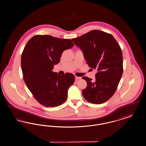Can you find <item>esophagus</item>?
I'll use <instances>...</instances> for the list:
<instances>
[{
  "label": "esophagus",
  "instance_id": "obj_1",
  "mask_svg": "<svg viewBox=\"0 0 146 146\" xmlns=\"http://www.w3.org/2000/svg\"><path fill=\"white\" fill-rule=\"evenodd\" d=\"M75 79H76V80H79L81 79V77H79V76H75Z\"/></svg>",
  "mask_w": 146,
  "mask_h": 146
}]
</instances>
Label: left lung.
I'll list each match as a JSON object with an SVG mask.
<instances>
[{
	"instance_id": "8db88e82",
	"label": "left lung",
	"mask_w": 146,
	"mask_h": 146,
	"mask_svg": "<svg viewBox=\"0 0 146 146\" xmlns=\"http://www.w3.org/2000/svg\"><path fill=\"white\" fill-rule=\"evenodd\" d=\"M80 48L89 66L97 70L96 79L86 76L87 87L82 94L87 101L102 104L115 94L123 74L121 49L112 35L98 30L72 39Z\"/></svg>"
}]
</instances>
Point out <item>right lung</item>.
<instances>
[{
  "instance_id": "1",
  "label": "right lung",
  "mask_w": 146,
  "mask_h": 146,
  "mask_svg": "<svg viewBox=\"0 0 146 146\" xmlns=\"http://www.w3.org/2000/svg\"><path fill=\"white\" fill-rule=\"evenodd\" d=\"M73 46L69 39L35 35L24 47L21 58L24 80L42 105L58 106L67 99L68 90L75 80L74 76L69 73L60 76L52 70L60 61L63 52Z\"/></svg>"
}]
</instances>
